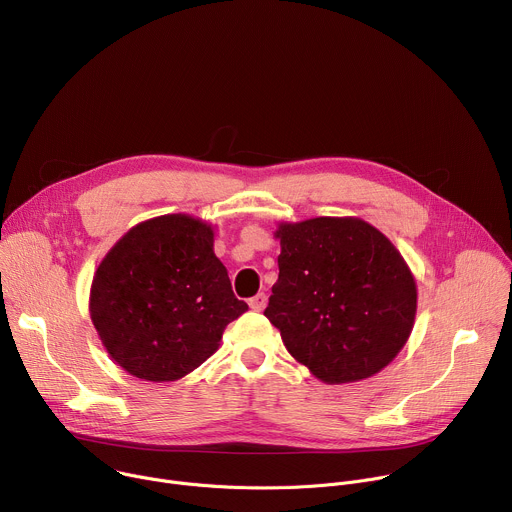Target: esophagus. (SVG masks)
I'll return each mask as SVG.
<instances>
[{"instance_id": "esophagus-1", "label": "esophagus", "mask_w": 512, "mask_h": 512, "mask_svg": "<svg viewBox=\"0 0 512 512\" xmlns=\"http://www.w3.org/2000/svg\"><path fill=\"white\" fill-rule=\"evenodd\" d=\"M265 306H267V296H265V294H257L255 298L249 300V308H251L253 312H263Z\"/></svg>"}]
</instances>
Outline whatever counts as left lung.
<instances>
[{"label": "left lung", "mask_w": 512, "mask_h": 512, "mask_svg": "<svg viewBox=\"0 0 512 512\" xmlns=\"http://www.w3.org/2000/svg\"><path fill=\"white\" fill-rule=\"evenodd\" d=\"M279 277L265 316L326 385L381 373L411 336L417 283L399 249L358 216L277 223Z\"/></svg>", "instance_id": "8db88e82"}]
</instances>
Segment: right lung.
Instances as JSON below:
<instances>
[{
  "label": "right lung",
  "instance_id": "obj_1",
  "mask_svg": "<svg viewBox=\"0 0 512 512\" xmlns=\"http://www.w3.org/2000/svg\"><path fill=\"white\" fill-rule=\"evenodd\" d=\"M247 312L214 255V227L162 214L131 227L99 263L89 314L109 356L131 377L172 383L221 346Z\"/></svg>",
  "mask_w": 512,
  "mask_h": 512
}]
</instances>
